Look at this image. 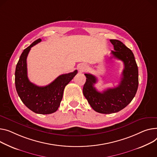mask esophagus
Instances as JSON below:
<instances>
[{"mask_svg":"<svg viewBox=\"0 0 157 157\" xmlns=\"http://www.w3.org/2000/svg\"><path fill=\"white\" fill-rule=\"evenodd\" d=\"M78 69L80 72H83L86 69V66L85 64H80L78 67Z\"/></svg>","mask_w":157,"mask_h":157,"instance_id":"esophagus-1","label":"esophagus"}]
</instances>
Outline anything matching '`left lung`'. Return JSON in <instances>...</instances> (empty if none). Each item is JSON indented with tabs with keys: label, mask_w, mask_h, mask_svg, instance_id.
Listing matches in <instances>:
<instances>
[{
	"label": "left lung",
	"mask_w": 157,
	"mask_h": 157,
	"mask_svg": "<svg viewBox=\"0 0 157 157\" xmlns=\"http://www.w3.org/2000/svg\"><path fill=\"white\" fill-rule=\"evenodd\" d=\"M113 45L112 57L124 62V68L119 85L103 92L94 87L97 78L90 73L85 74L86 81L83 86V95L92 109L101 113L117 112L126 107L132 101L138 87V68L132 52L117 40H110Z\"/></svg>",
	"instance_id": "1"
}]
</instances>
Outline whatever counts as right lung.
<instances>
[{
  "label": "right lung",
  "mask_w": 157,
  "mask_h": 157,
  "mask_svg": "<svg viewBox=\"0 0 157 157\" xmlns=\"http://www.w3.org/2000/svg\"><path fill=\"white\" fill-rule=\"evenodd\" d=\"M40 38L25 48L20 56L15 71V85L19 98L31 111L40 114L56 112L63 97L65 86L78 71L62 75L45 86H38L29 81L27 75L26 59L31 48L40 42Z\"/></svg>",
  "instance_id": "1"
}]
</instances>
